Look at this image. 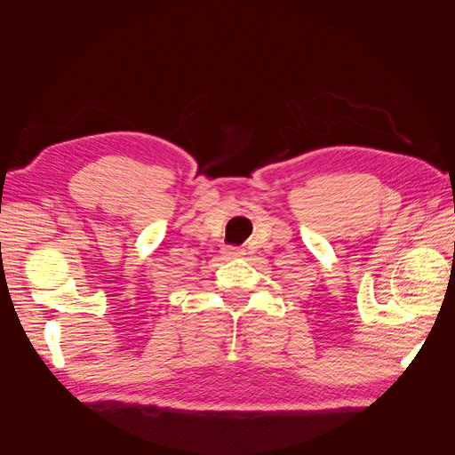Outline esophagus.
Here are the masks:
<instances>
[{"label":"esophagus","instance_id":"esophagus-1","mask_svg":"<svg viewBox=\"0 0 455 455\" xmlns=\"http://www.w3.org/2000/svg\"><path fill=\"white\" fill-rule=\"evenodd\" d=\"M224 254H226V258H243L246 252H244V249H237V246H226Z\"/></svg>","mask_w":455,"mask_h":455}]
</instances>
